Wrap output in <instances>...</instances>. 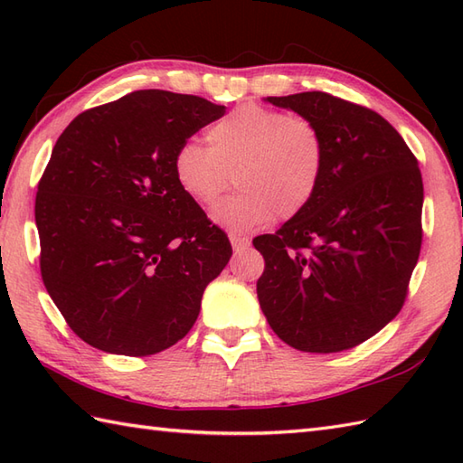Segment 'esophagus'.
Listing matches in <instances>:
<instances>
[{
    "label": "esophagus",
    "mask_w": 463,
    "mask_h": 463,
    "mask_svg": "<svg viewBox=\"0 0 463 463\" xmlns=\"http://www.w3.org/2000/svg\"><path fill=\"white\" fill-rule=\"evenodd\" d=\"M231 244L234 252H242L244 249L250 247V241L247 237H237V234H231Z\"/></svg>",
    "instance_id": "esophagus-1"
}]
</instances>
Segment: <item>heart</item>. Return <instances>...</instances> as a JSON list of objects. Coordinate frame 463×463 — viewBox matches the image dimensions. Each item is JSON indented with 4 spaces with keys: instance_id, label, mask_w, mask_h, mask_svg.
I'll return each mask as SVG.
<instances>
[{
    "instance_id": "1",
    "label": "heart",
    "mask_w": 463,
    "mask_h": 463,
    "mask_svg": "<svg viewBox=\"0 0 463 463\" xmlns=\"http://www.w3.org/2000/svg\"><path fill=\"white\" fill-rule=\"evenodd\" d=\"M206 143H183L173 173L179 189L211 209L234 183L239 193L219 204L214 222L250 231L300 214L317 194L326 145L318 125L262 105L237 107L206 131Z\"/></svg>"
}]
</instances>
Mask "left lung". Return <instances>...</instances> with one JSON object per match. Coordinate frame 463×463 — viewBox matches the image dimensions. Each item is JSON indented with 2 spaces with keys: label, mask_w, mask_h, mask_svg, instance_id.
Segmentation results:
<instances>
[{
  "label": "left lung",
  "mask_w": 463,
  "mask_h": 463,
  "mask_svg": "<svg viewBox=\"0 0 463 463\" xmlns=\"http://www.w3.org/2000/svg\"><path fill=\"white\" fill-rule=\"evenodd\" d=\"M267 101L318 125L326 163L307 209L252 241L264 257L260 308L292 348H354L404 307L421 247L418 161L394 127L362 105L322 91Z\"/></svg>",
  "instance_id": "1"
}]
</instances>
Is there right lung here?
<instances>
[{
  "instance_id": "add662e5",
  "label": "right lung",
  "mask_w": 463,
  "mask_h": 463,
  "mask_svg": "<svg viewBox=\"0 0 463 463\" xmlns=\"http://www.w3.org/2000/svg\"><path fill=\"white\" fill-rule=\"evenodd\" d=\"M196 95L133 91L59 137L35 196L42 279L90 346L151 356L184 338L232 249L175 181L189 137L224 115Z\"/></svg>"
}]
</instances>
